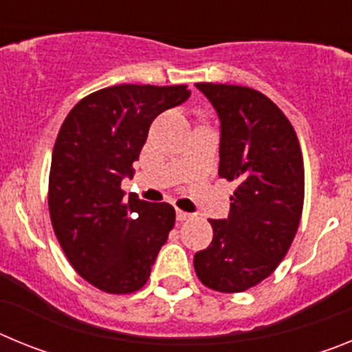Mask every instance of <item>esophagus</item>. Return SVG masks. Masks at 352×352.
Returning <instances> with one entry per match:
<instances>
[{"mask_svg": "<svg viewBox=\"0 0 352 352\" xmlns=\"http://www.w3.org/2000/svg\"><path fill=\"white\" fill-rule=\"evenodd\" d=\"M176 219H178L179 222H185V220L192 219V213H186V211L183 210H176Z\"/></svg>", "mask_w": 352, "mask_h": 352, "instance_id": "34e87169", "label": "esophagus"}]
</instances>
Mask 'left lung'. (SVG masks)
Listing matches in <instances>:
<instances>
[{"mask_svg":"<svg viewBox=\"0 0 352 352\" xmlns=\"http://www.w3.org/2000/svg\"><path fill=\"white\" fill-rule=\"evenodd\" d=\"M220 120L219 176L236 182L227 219L210 220L213 241L194 256L199 280L241 292L272 275L291 247L303 210L305 174L291 121L247 86L197 82Z\"/></svg>","mask_w":352,"mask_h":352,"instance_id":"obj_1","label":"left lung"}]
</instances>
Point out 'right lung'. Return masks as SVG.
<instances>
[{
    "label": "right lung",
    "instance_id": "right-lung-1",
    "mask_svg": "<svg viewBox=\"0 0 352 352\" xmlns=\"http://www.w3.org/2000/svg\"><path fill=\"white\" fill-rule=\"evenodd\" d=\"M188 98L183 84H118L82 98L61 125L49 176L52 227L74 270L102 291L141 289L174 227L170 204L125 201L121 182L132 178L155 118Z\"/></svg>",
    "mask_w": 352,
    "mask_h": 352
}]
</instances>
